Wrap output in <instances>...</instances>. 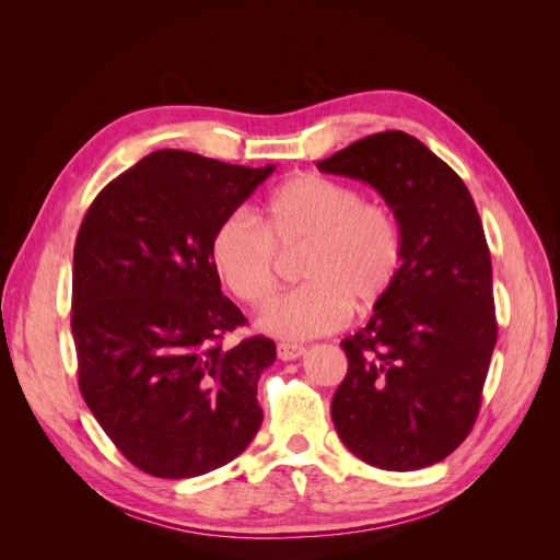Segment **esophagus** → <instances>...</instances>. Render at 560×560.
<instances>
[{
	"label": "esophagus",
	"mask_w": 560,
	"mask_h": 560,
	"mask_svg": "<svg viewBox=\"0 0 560 560\" xmlns=\"http://www.w3.org/2000/svg\"><path fill=\"white\" fill-rule=\"evenodd\" d=\"M303 352H306V348L299 346V343H278V358H280L282 362L299 360Z\"/></svg>",
	"instance_id": "34e87169"
}]
</instances>
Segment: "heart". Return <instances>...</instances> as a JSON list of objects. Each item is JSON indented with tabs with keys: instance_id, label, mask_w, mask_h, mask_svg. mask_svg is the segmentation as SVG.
<instances>
[{
	"instance_id": "heart-1",
	"label": "heart",
	"mask_w": 560,
	"mask_h": 560,
	"mask_svg": "<svg viewBox=\"0 0 560 560\" xmlns=\"http://www.w3.org/2000/svg\"><path fill=\"white\" fill-rule=\"evenodd\" d=\"M259 223L233 212L217 224L210 257L229 292L259 308L276 290V249L303 247L296 276L303 284L264 308L257 327L284 341H303L346 325L350 303L374 308L401 266V231L381 202L362 200L350 184L296 175L270 191Z\"/></svg>"
}]
</instances>
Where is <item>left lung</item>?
<instances>
[{"mask_svg": "<svg viewBox=\"0 0 560 560\" xmlns=\"http://www.w3.org/2000/svg\"><path fill=\"white\" fill-rule=\"evenodd\" d=\"M322 173L376 189L401 231V266L366 327L346 336L348 374L331 420L366 465L413 471L442 463L479 416L498 341L493 266L465 182L401 130L319 161Z\"/></svg>", "mask_w": 560, "mask_h": 560, "instance_id": "obj_1", "label": "left lung"}]
</instances>
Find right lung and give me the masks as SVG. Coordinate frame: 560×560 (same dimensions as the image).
I'll list each match as a JSON object with an SVG mask.
<instances>
[{
  "label": "right lung",
  "mask_w": 560,
  "mask_h": 560,
  "mask_svg": "<svg viewBox=\"0 0 560 560\" xmlns=\"http://www.w3.org/2000/svg\"><path fill=\"white\" fill-rule=\"evenodd\" d=\"M273 171L161 149L83 217L72 270L79 387L116 448L151 477L208 474L261 428L257 381L276 343L222 346L245 315L222 294L210 243Z\"/></svg>",
  "instance_id": "1"
}]
</instances>
